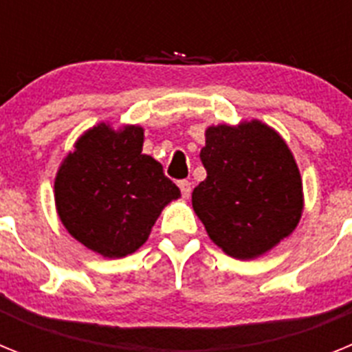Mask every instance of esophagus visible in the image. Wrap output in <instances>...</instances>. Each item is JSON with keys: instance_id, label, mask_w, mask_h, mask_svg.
I'll use <instances>...</instances> for the list:
<instances>
[{"instance_id": "34e87169", "label": "esophagus", "mask_w": 352, "mask_h": 352, "mask_svg": "<svg viewBox=\"0 0 352 352\" xmlns=\"http://www.w3.org/2000/svg\"><path fill=\"white\" fill-rule=\"evenodd\" d=\"M179 190H182L183 199L190 197V192H192L190 182H185V179H183V182H179Z\"/></svg>"}]
</instances>
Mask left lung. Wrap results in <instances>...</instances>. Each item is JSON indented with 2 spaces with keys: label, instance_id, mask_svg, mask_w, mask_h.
Returning a JSON list of instances; mask_svg holds the SVG:
<instances>
[{
  "label": "left lung",
  "instance_id": "8db88e82",
  "mask_svg": "<svg viewBox=\"0 0 352 352\" xmlns=\"http://www.w3.org/2000/svg\"><path fill=\"white\" fill-rule=\"evenodd\" d=\"M201 160L208 176L192 206L227 256L250 261L289 238L303 213V182L282 135L259 120L211 125Z\"/></svg>",
  "mask_w": 352,
  "mask_h": 352
}]
</instances>
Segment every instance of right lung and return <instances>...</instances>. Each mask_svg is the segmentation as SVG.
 I'll return each instance as SVG.
<instances>
[{"label": "right lung", "instance_id": "right-lung-1", "mask_svg": "<svg viewBox=\"0 0 352 352\" xmlns=\"http://www.w3.org/2000/svg\"><path fill=\"white\" fill-rule=\"evenodd\" d=\"M144 129L98 123L80 135L54 178L58 217L72 238L107 259L141 248L169 203L182 197L153 157Z\"/></svg>", "mask_w": 352, "mask_h": 352}]
</instances>
